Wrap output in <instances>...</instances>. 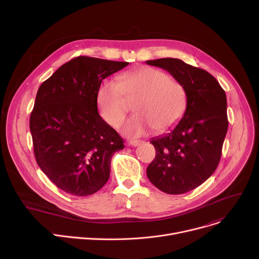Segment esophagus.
<instances>
[{
  "label": "esophagus",
  "instance_id": "34e87169",
  "mask_svg": "<svg viewBox=\"0 0 259 259\" xmlns=\"http://www.w3.org/2000/svg\"><path fill=\"white\" fill-rule=\"evenodd\" d=\"M141 144H142V141H138V140H132V141L129 142V145L132 146V147H137V146H139Z\"/></svg>",
  "mask_w": 259,
  "mask_h": 259
}]
</instances>
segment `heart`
<instances>
[{
    "instance_id": "1",
    "label": "heart",
    "mask_w": 259,
    "mask_h": 259,
    "mask_svg": "<svg viewBox=\"0 0 259 259\" xmlns=\"http://www.w3.org/2000/svg\"><path fill=\"white\" fill-rule=\"evenodd\" d=\"M97 101L102 118L114 128L125 119L130 107L127 102H135V114L121 128L127 137L135 138L152 128L162 132L178 124L187 109V91L168 73L144 67L120 74L118 83L104 80Z\"/></svg>"
}]
</instances>
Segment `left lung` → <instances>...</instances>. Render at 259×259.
<instances>
[{"label": "left lung", "mask_w": 259, "mask_h": 259, "mask_svg": "<svg viewBox=\"0 0 259 259\" xmlns=\"http://www.w3.org/2000/svg\"><path fill=\"white\" fill-rule=\"evenodd\" d=\"M167 70L187 91V109L173 130L150 142L156 151L147 176L160 191L183 194L206 182L216 170L228 131L225 90L208 71L182 60L147 61Z\"/></svg>", "instance_id": "left-lung-1"}]
</instances>
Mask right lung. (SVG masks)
Returning <instances> with one entry per match:
<instances>
[{
  "instance_id": "add662e5",
  "label": "right lung",
  "mask_w": 259,
  "mask_h": 259,
  "mask_svg": "<svg viewBox=\"0 0 259 259\" xmlns=\"http://www.w3.org/2000/svg\"><path fill=\"white\" fill-rule=\"evenodd\" d=\"M129 63L77 57L39 86L29 127L38 167L66 193L88 196L107 183L112 155L124 140L101 117L104 78Z\"/></svg>"
}]
</instances>
